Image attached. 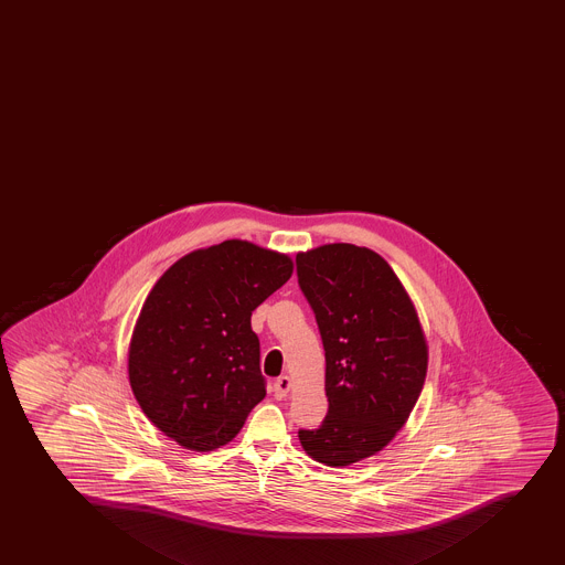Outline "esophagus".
I'll use <instances>...</instances> for the list:
<instances>
[{
	"mask_svg": "<svg viewBox=\"0 0 565 565\" xmlns=\"http://www.w3.org/2000/svg\"><path fill=\"white\" fill-rule=\"evenodd\" d=\"M290 387H291L290 376H288V375L279 376V379H277V381H275V384H274L275 398H285L286 395H288V392H290Z\"/></svg>",
	"mask_w": 565,
	"mask_h": 565,
	"instance_id": "obj_1",
	"label": "esophagus"
}]
</instances>
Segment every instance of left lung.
Listing matches in <instances>:
<instances>
[{"mask_svg": "<svg viewBox=\"0 0 565 565\" xmlns=\"http://www.w3.org/2000/svg\"><path fill=\"white\" fill-rule=\"evenodd\" d=\"M297 277L321 331L328 415L299 429L317 462L342 468L392 443L423 392L427 344L417 310L373 249L324 244L296 257Z\"/></svg>", "mask_w": 565, "mask_h": 565, "instance_id": "1", "label": "left lung"}]
</instances>
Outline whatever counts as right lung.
<instances>
[{
    "mask_svg": "<svg viewBox=\"0 0 565 565\" xmlns=\"http://www.w3.org/2000/svg\"><path fill=\"white\" fill-rule=\"evenodd\" d=\"M294 274L290 257L248 241L184 255L148 294L128 348L134 397L183 448L214 451L266 395L252 311Z\"/></svg>",
    "mask_w": 565,
    "mask_h": 565,
    "instance_id": "right-lung-1",
    "label": "right lung"
}]
</instances>
